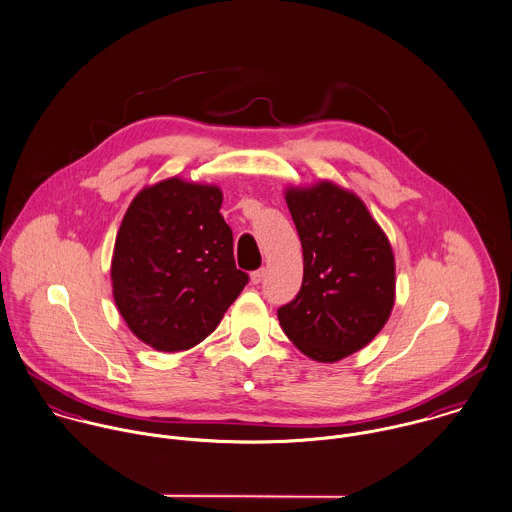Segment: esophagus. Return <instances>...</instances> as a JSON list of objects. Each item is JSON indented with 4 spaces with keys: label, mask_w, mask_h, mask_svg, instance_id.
<instances>
[{
    "label": "esophagus",
    "mask_w": 512,
    "mask_h": 512,
    "mask_svg": "<svg viewBox=\"0 0 512 512\" xmlns=\"http://www.w3.org/2000/svg\"><path fill=\"white\" fill-rule=\"evenodd\" d=\"M264 276H266V270L260 268V270H254V272L250 274V280H252V284H260V282L264 280Z\"/></svg>",
    "instance_id": "esophagus-1"
}]
</instances>
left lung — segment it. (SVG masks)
<instances>
[{"instance_id": "obj_1", "label": "left lung", "mask_w": 512, "mask_h": 512, "mask_svg": "<svg viewBox=\"0 0 512 512\" xmlns=\"http://www.w3.org/2000/svg\"><path fill=\"white\" fill-rule=\"evenodd\" d=\"M304 252V280L278 308L284 334L308 357L334 363L385 326L395 300V260L365 204L332 182L288 188Z\"/></svg>"}]
</instances>
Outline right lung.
I'll use <instances>...</instances> for the list:
<instances>
[{
	"mask_svg": "<svg viewBox=\"0 0 512 512\" xmlns=\"http://www.w3.org/2000/svg\"><path fill=\"white\" fill-rule=\"evenodd\" d=\"M222 192L169 178L131 202L111 262L115 304L131 332L159 351L208 338L248 284L236 268Z\"/></svg>",
	"mask_w": 512,
	"mask_h": 512,
	"instance_id": "obj_1",
	"label": "right lung"
}]
</instances>
